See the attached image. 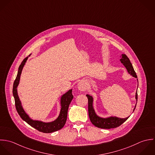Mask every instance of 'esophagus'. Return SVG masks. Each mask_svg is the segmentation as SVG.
<instances>
[{
	"instance_id": "esophagus-1",
	"label": "esophagus",
	"mask_w": 155,
	"mask_h": 155,
	"mask_svg": "<svg viewBox=\"0 0 155 155\" xmlns=\"http://www.w3.org/2000/svg\"><path fill=\"white\" fill-rule=\"evenodd\" d=\"M78 87V90L79 91H84L85 90H86V84H85V83L83 81H80L79 82V83L78 84V86H77Z\"/></svg>"
}]
</instances>
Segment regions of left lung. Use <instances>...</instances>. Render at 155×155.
<instances>
[{"instance_id":"left-lung-1","label":"left lung","mask_w":155,"mask_h":155,"mask_svg":"<svg viewBox=\"0 0 155 155\" xmlns=\"http://www.w3.org/2000/svg\"><path fill=\"white\" fill-rule=\"evenodd\" d=\"M121 59H120V62L123 63L125 68H126L128 73L132 75V77L135 78H137V75H136V73L134 69V68L132 66V63H130V60L127 57V56L125 54H122V56H120ZM138 80V79H137ZM87 98H88V112H89V116L90 118V120L93 125L95 126L102 128V129H111V128H115L119 126H120L129 117H127L126 118H119L117 117L116 116H111L107 118H103L98 116L93 108V98L92 96L90 94H86ZM135 99L137 101L138 99V94L137 92L135 93ZM136 107V105L135 106V108L134 109V111L135 110Z\"/></svg>"}]
</instances>
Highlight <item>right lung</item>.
Here are the masks:
<instances>
[{"label": "right lung", "mask_w": 155, "mask_h": 155, "mask_svg": "<svg viewBox=\"0 0 155 155\" xmlns=\"http://www.w3.org/2000/svg\"><path fill=\"white\" fill-rule=\"evenodd\" d=\"M28 59V57L26 58L18 68L17 77L14 82L12 93L15 99V104L16 110L21 117V118L25 121L27 124L31 125V127L35 128L38 130L44 133H51L58 130H60L64 126L67 119L68 110L69 104L72 100L74 96L72 93V89L69 90L66 93L63 94L61 98V110L58 117L54 121L51 122H43L39 120H35L30 118L28 114L24 110L21 102L19 99L17 93V87L19 84L20 75L23 70V68Z\"/></svg>", "instance_id": "right-lung-1"}]
</instances>
